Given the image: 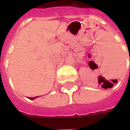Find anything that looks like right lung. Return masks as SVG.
<instances>
[{
  "mask_svg": "<svg viewBox=\"0 0 130 130\" xmlns=\"http://www.w3.org/2000/svg\"><path fill=\"white\" fill-rule=\"evenodd\" d=\"M36 98H37V97H35V98H28L30 99V100H34V99H35Z\"/></svg>",
  "mask_w": 130,
  "mask_h": 130,
  "instance_id": "right-lung-1",
  "label": "right lung"
}]
</instances>
